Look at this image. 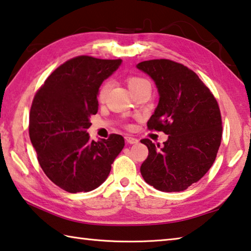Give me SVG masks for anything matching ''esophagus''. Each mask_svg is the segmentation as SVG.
Segmentation results:
<instances>
[{"mask_svg": "<svg viewBox=\"0 0 251 251\" xmlns=\"http://www.w3.org/2000/svg\"><path fill=\"white\" fill-rule=\"evenodd\" d=\"M125 141L128 144H137L138 143V139L135 137H131V136H126Z\"/></svg>", "mask_w": 251, "mask_h": 251, "instance_id": "34e87169", "label": "esophagus"}]
</instances>
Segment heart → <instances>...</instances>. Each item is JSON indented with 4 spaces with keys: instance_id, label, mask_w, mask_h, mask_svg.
I'll return each mask as SVG.
<instances>
[{
    "instance_id": "1",
    "label": "heart",
    "mask_w": 251,
    "mask_h": 251,
    "mask_svg": "<svg viewBox=\"0 0 251 251\" xmlns=\"http://www.w3.org/2000/svg\"><path fill=\"white\" fill-rule=\"evenodd\" d=\"M141 80H143V78L130 77L128 79V87L134 86V85L139 83ZM109 88H110V83L109 82H105L103 85H101L100 91H99V100H103L105 99V96H106V94H107V92L109 91Z\"/></svg>"
}]
</instances>
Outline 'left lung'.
Instances as JSON below:
<instances>
[{
  "mask_svg": "<svg viewBox=\"0 0 251 251\" xmlns=\"http://www.w3.org/2000/svg\"><path fill=\"white\" fill-rule=\"evenodd\" d=\"M136 67L154 80L159 95L147 126L168 135L164 146L141 143L148 157L141 174L160 192H181L209 171L222 142V116L217 100L198 75L179 63L151 59Z\"/></svg>",
  "mask_w": 251,
  "mask_h": 251,
  "instance_id": "1",
  "label": "left lung"
}]
</instances>
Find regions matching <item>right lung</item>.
I'll use <instances>...</instances> for the list:
<instances>
[{
    "instance_id": "obj_1",
    "label": "right lung",
    "mask_w": 251,
    "mask_h": 251,
    "mask_svg": "<svg viewBox=\"0 0 251 251\" xmlns=\"http://www.w3.org/2000/svg\"><path fill=\"white\" fill-rule=\"evenodd\" d=\"M122 59L77 56L57 67L34 97L29 113V138L42 169L59 188L87 193L107 179L123 136L91 141L90 118L99 110L101 83Z\"/></svg>"
}]
</instances>
